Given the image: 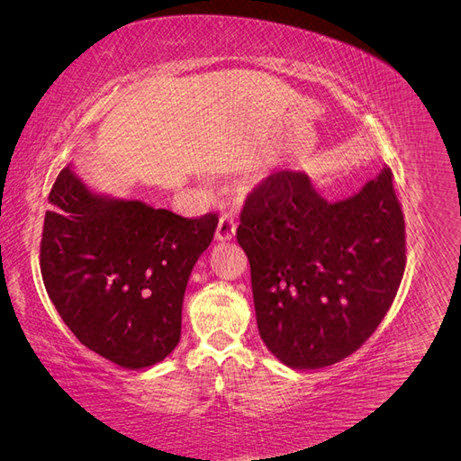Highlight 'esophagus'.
I'll use <instances>...</instances> for the list:
<instances>
[{
	"instance_id": "1",
	"label": "esophagus",
	"mask_w": 461,
	"mask_h": 461,
	"mask_svg": "<svg viewBox=\"0 0 461 461\" xmlns=\"http://www.w3.org/2000/svg\"><path fill=\"white\" fill-rule=\"evenodd\" d=\"M236 234V221L230 213H225L219 219V225L215 230V240L217 242H229L234 239Z\"/></svg>"
}]
</instances>
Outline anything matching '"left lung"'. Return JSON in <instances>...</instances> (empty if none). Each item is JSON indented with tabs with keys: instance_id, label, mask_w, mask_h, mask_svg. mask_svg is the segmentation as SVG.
I'll use <instances>...</instances> for the list:
<instances>
[{
	"instance_id": "left-lung-1",
	"label": "left lung",
	"mask_w": 461,
	"mask_h": 461,
	"mask_svg": "<svg viewBox=\"0 0 461 461\" xmlns=\"http://www.w3.org/2000/svg\"><path fill=\"white\" fill-rule=\"evenodd\" d=\"M236 240L249 259L259 337L292 369L354 354L393 305L406 267L388 167L339 202L305 173L278 171L246 198Z\"/></svg>"
}]
</instances>
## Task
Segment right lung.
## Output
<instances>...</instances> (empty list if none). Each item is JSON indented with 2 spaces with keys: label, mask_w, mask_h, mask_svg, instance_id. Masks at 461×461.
<instances>
[{
  "label": "right lung",
  "mask_w": 461,
  "mask_h": 461,
  "mask_svg": "<svg viewBox=\"0 0 461 461\" xmlns=\"http://www.w3.org/2000/svg\"><path fill=\"white\" fill-rule=\"evenodd\" d=\"M50 205L40 269L65 325L124 369L159 364L180 340L185 290L217 215L186 219L95 194L71 165L55 180Z\"/></svg>",
  "instance_id": "1"
}]
</instances>
